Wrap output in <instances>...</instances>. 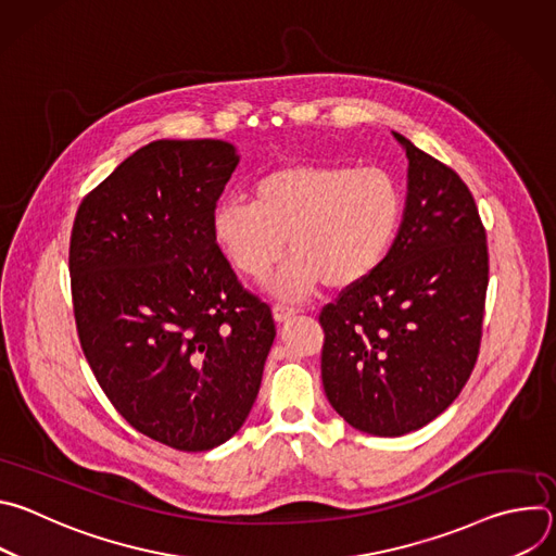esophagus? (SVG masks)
I'll use <instances>...</instances> for the list:
<instances>
[{"mask_svg": "<svg viewBox=\"0 0 556 556\" xmlns=\"http://www.w3.org/2000/svg\"><path fill=\"white\" fill-rule=\"evenodd\" d=\"M296 312H299V307H292V305H286V303H275L273 305V316H275L277 324L290 321Z\"/></svg>", "mask_w": 556, "mask_h": 556, "instance_id": "obj_1", "label": "esophagus"}]
</instances>
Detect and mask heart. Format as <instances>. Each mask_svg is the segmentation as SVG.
I'll use <instances>...</instances> for the list:
<instances>
[{
  "instance_id": "heart-1",
  "label": "heart",
  "mask_w": 556,
  "mask_h": 556,
  "mask_svg": "<svg viewBox=\"0 0 556 556\" xmlns=\"http://www.w3.org/2000/svg\"><path fill=\"white\" fill-rule=\"evenodd\" d=\"M405 211L403 189L380 167L292 163L260 176L251 200L226 198L211 215V237L235 273L273 281L281 296L324 283L345 290L365 281L389 253Z\"/></svg>"
}]
</instances>
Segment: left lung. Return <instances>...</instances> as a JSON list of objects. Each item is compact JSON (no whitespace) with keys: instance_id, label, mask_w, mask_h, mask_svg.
Here are the masks:
<instances>
[{"instance_id":"8db88e82","label":"left lung","mask_w":556,"mask_h":556,"mask_svg":"<svg viewBox=\"0 0 556 556\" xmlns=\"http://www.w3.org/2000/svg\"><path fill=\"white\" fill-rule=\"evenodd\" d=\"M407 202L382 264L328 303L321 378L358 431L395 438L435 420L480 354L489 288L486 230L462 178L395 134Z\"/></svg>"}]
</instances>
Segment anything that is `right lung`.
Masks as SVG:
<instances>
[{
    "label": "right lung",
    "mask_w": 556,
    "mask_h": 556,
    "mask_svg": "<svg viewBox=\"0 0 556 556\" xmlns=\"http://www.w3.org/2000/svg\"><path fill=\"white\" fill-rule=\"evenodd\" d=\"M237 163L224 140H153L84 198L72 226L84 354L114 409L178 451L240 431L277 334L270 305L211 237Z\"/></svg>",
    "instance_id": "1"
}]
</instances>
